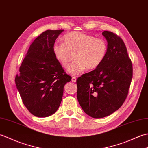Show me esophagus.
<instances>
[{
  "label": "esophagus",
  "mask_w": 148,
  "mask_h": 148,
  "mask_svg": "<svg viewBox=\"0 0 148 148\" xmlns=\"http://www.w3.org/2000/svg\"><path fill=\"white\" fill-rule=\"evenodd\" d=\"M72 81L73 83H76V78L75 77H72Z\"/></svg>",
  "instance_id": "obj_1"
}]
</instances>
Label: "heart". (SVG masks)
Returning <instances> with one entry per match:
<instances>
[{
	"label": "heart",
	"mask_w": 148,
	"mask_h": 148,
	"mask_svg": "<svg viewBox=\"0 0 148 148\" xmlns=\"http://www.w3.org/2000/svg\"><path fill=\"white\" fill-rule=\"evenodd\" d=\"M64 43L55 44L53 51L63 67H67L74 54L73 63L67 69L72 76H77L86 69L93 70L102 64L107 53V45L102 39L79 32H72L64 36Z\"/></svg>",
	"instance_id": "obj_1"
}]
</instances>
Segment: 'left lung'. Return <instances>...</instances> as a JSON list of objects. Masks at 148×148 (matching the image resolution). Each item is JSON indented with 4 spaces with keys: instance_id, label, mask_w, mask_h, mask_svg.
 Instances as JSON below:
<instances>
[{
    "instance_id": "8db88e82",
    "label": "left lung",
    "mask_w": 148,
    "mask_h": 148,
    "mask_svg": "<svg viewBox=\"0 0 148 148\" xmlns=\"http://www.w3.org/2000/svg\"><path fill=\"white\" fill-rule=\"evenodd\" d=\"M108 42L102 64L77 79V97L84 112L94 118L108 116L120 108L126 99L132 79V64L123 40L103 31Z\"/></svg>"
}]
</instances>
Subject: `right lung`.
Segmentation results:
<instances>
[{"label": "right lung", "mask_w": 148, "mask_h": 148, "mask_svg": "<svg viewBox=\"0 0 148 148\" xmlns=\"http://www.w3.org/2000/svg\"><path fill=\"white\" fill-rule=\"evenodd\" d=\"M64 30H47L31 44L15 78L23 104L33 115L48 117L60 105L66 74L53 54V46Z\"/></svg>", "instance_id": "add662e5"}]
</instances>
